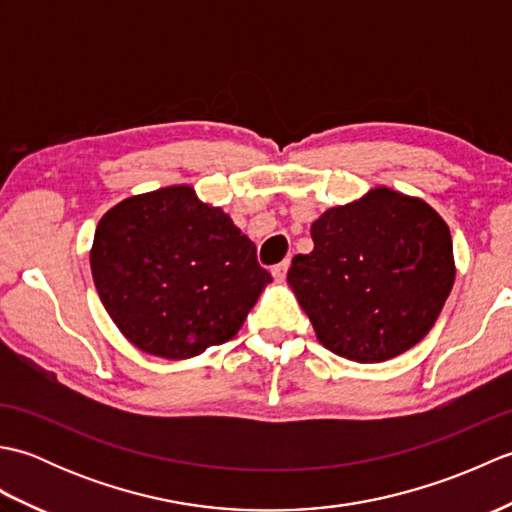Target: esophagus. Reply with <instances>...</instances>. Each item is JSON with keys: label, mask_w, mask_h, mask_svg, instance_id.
<instances>
[{"label": "esophagus", "mask_w": 512, "mask_h": 512, "mask_svg": "<svg viewBox=\"0 0 512 512\" xmlns=\"http://www.w3.org/2000/svg\"><path fill=\"white\" fill-rule=\"evenodd\" d=\"M288 268H290V259H284V262H281V264L273 266V277L277 281H284L286 275H288Z\"/></svg>", "instance_id": "1"}]
</instances>
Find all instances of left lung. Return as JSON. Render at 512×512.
Returning a JSON list of instances; mask_svg holds the SVG:
<instances>
[{
  "label": "left lung",
  "instance_id": "1",
  "mask_svg": "<svg viewBox=\"0 0 512 512\" xmlns=\"http://www.w3.org/2000/svg\"><path fill=\"white\" fill-rule=\"evenodd\" d=\"M314 248L288 270L330 352L383 363L429 334L453 288L449 226L427 202L378 187L310 228Z\"/></svg>",
  "mask_w": 512,
  "mask_h": 512
}]
</instances>
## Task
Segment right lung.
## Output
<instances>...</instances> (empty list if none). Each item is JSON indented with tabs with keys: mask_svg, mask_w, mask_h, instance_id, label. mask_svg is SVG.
I'll return each mask as SVG.
<instances>
[{
	"mask_svg": "<svg viewBox=\"0 0 512 512\" xmlns=\"http://www.w3.org/2000/svg\"><path fill=\"white\" fill-rule=\"evenodd\" d=\"M90 264L118 330L143 352L173 361L233 339L273 281L255 244L191 187L116 204L96 226Z\"/></svg>",
	"mask_w": 512,
	"mask_h": 512,
	"instance_id": "1",
	"label": "right lung"
}]
</instances>
